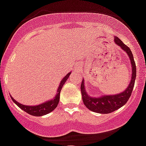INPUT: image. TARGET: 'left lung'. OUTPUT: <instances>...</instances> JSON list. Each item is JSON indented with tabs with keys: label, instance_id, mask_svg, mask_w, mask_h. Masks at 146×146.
Here are the masks:
<instances>
[{
	"label": "left lung",
	"instance_id": "1",
	"mask_svg": "<svg viewBox=\"0 0 146 146\" xmlns=\"http://www.w3.org/2000/svg\"><path fill=\"white\" fill-rule=\"evenodd\" d=\"M114 42L116 44L120 46L122 50H125L126 53L129 56L132 67L131 79L128 88H126L124 91L121 92L120 94L102 96L100 97H91L89 96L85 90L84 82L82 80V82L81 84V92H82L83 102L89 110L94 111V112L99 113H104V114L110 113L115 111L116 110H118L119 108H120L123 105H125L131 95L134 83H135L137 68H136V64L134 59H133L131 51L128 46H126L120 39L118 38V37H115Z\"/></svg>",
	"mask_w": 146,
	"mask_h": 146
}]
</instances>
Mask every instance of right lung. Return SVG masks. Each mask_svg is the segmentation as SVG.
I'll return each mask as SVG.
<instances>
[{
  "label": "right lung",
  "mask_w": 146,
  "mask_h": 146,
  "mask_svg": "<svg viewBox=\"0 0 146 146\" xmlns=\"http://www.w3.org/2000/svg\"><path fill=\"white\" fill-rule=\"evenodd\" d=\"M70 73H67V75L62 79L61 82H60L59 86H58V90H57V94H56V96H55L52 100H48L47 102H45L44 103L40 104V105H38L29 106V105H22V104L19 103V102H18L17 101H15V100L12 97V96H10L11 99H12V100L14 102V103L16 104L21 109H22L23 111H24L25 112L29 113V114L33 115V116H35V117H41V116H44V115L47 114L49 113L52 112V111L57 107V105H58V102H59L60 92H61L62 87H63V85L64 84V83H65V82L67 81V79L69 78Z\"/></svg>",
  "instance_id": "1"
}]
</instances>
